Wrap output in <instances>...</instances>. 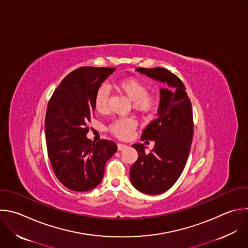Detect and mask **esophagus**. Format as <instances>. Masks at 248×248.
<instances>
[{"label": "esophagus", "instance_id": "1", "mask_svg": "<svg viewBox=\"0 0 248 248\" xmlns=\"http://www.w3.org/2000/svg\"><path fill=\"white\" fill-rule=\"evenodd\" d=\"M127 146L125 145V144H124V143H118V150L119 151H123L124 149H125Z\"/></svg>", "mask_w": 248, "mask_h": 248}]
</instances>
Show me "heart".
I'll use <instances>...</instances> for the list:
<instances>
[{"label":"heart","mask_w":248,"mask_h":248,"mask_svg":"<svg viewBox=\"0 0 248 248\" xmlns=\"http://www.w3.org/2000/svg\"><path fill=\"white\" fill-rule=\"evenodd\" d=\"M116 87L124 93L130 100L135 110L141 113L150 112L155 106V97L148 93V87L143 80L134 77L121 78L117 81ZM109 99V90L105 85H101L94 95V108L97 112L107 110ZM137 124L132 118H120L114 121L110 125V131L121 139L127 138L135 129Z\"/></svg>","instance_id":"1"}]
</instances>
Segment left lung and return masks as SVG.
<instances>
[{
  "instance_id": "obj_1",
  "label": "left lung",
  "mask_w": 248,
  "mask_h": 248,
  "mask_svg": "<svg viewBox=\"0 0 248 248\" xmlns=\"http://www.w3.org/2000/svg\"><path fill=\"white\" fill-rule=\"evenodd\" d=\"M141 74L162 82L157 118L144 129L141 140H154L149 154L141 143L132 145L138 153L130 168L131 184L148 195L171 188L180 177L190 153L194 133L192 104L181 79L164 68H137ZM147 142V141H146Z\"/></svg>"
}]
</instances>
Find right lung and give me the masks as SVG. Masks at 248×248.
Wrapping results in <instances>:
<instances>
[{"mask_svg": "<svg viewBox=\"0 0 248 248\" xmlns=\"http://www.w3.org/2000/svg\"><path fill=\"white\" fill-rule=\"evenodd\" d=\"M115 68L81 67L67 75L53 93L45 121L47 155L53 172L68 189L87 192L102 181L105 164L117 151L110 140L87 137L94 95Z\"/></svg>", "mask_w": 248, "mask_h": 248, "instance_id": "add662e5", "label": "right lung"}]
</instances>
